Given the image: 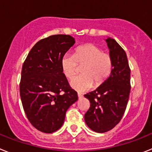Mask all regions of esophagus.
<instances>
[{"instance_id": "34e87169", "label": "esophagus", "mask_w": 152, "mask_h": 152, "mask_svg": "<svg viewBox=\"0 0 152 152\" xmlns=\"http://www.w3.org/2000/svg\"><path fill=\"white\" fill-rule=\"evenodd\" d=\"M77 96H78V98H81L83 96V95L80 93H77Z\"/></svg>"}]
</instances>
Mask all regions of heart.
<instances>
[{"label": "heart", "mask_w": 152, "mask_h": 152, "mask_svg": "<svg viewBox=\"0 0 152 152\" xmlns=\"http://www.w3.org/2000/svg\"><path fill=\"white\" fill-rule=\"evenodd\" d=\"M77 65L82 66V75L71 81V87L77 91H85L94 84L99 87L107 80L113 70V58L109 53L103 52L94 44H85L75 49L73 56L66 54L61 58L60 66L64 77H74Z\"/></svg>", "instance_id": "b5f03b06"}]
</instances>
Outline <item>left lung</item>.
Masks as SVG:
<instances>
[{
	"mask_svg": "<svg viewBox=\"0 0 152 152\" xmlns=\"http://www.w3.org/2000/svg\"><path fill=\"white\" fill-rule=\"evenodd\" d=\"M113 58V70L105 82L84 95L91 107L84 115L93 131L103 133L113 129L123 118L129 97L130 68L126 52L113 39H106Z\"/></svg>",
	"mask_w": 152,
	"mask_h": 152,
	"instance_id": "obj_1",
	"label": "left lung"
}]
</instances>
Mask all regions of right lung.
Listing matches in <instances>:
<instances>
[{"label": "right lung", "instance_id": "right-lung-1", "mask_svg": "<svg viewBox=\"0 0 152 152\" xmlns=\"http://www.w3.org/2000/svg\"><path fill=\"white\" fill-rule=\"evenodd\" d=\"M69 35H53L35 44L24 61L20 94L29 123L39 131L52 133L63 125L77 94L61 72L60 61L75 44Z\"/></svg>", "mask_w": 152, "mask_h": 152}]
</instances>
